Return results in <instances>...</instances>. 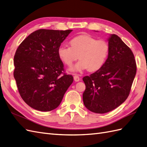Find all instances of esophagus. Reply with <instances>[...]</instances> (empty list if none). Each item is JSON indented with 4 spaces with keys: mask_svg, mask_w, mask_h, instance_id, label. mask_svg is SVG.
<instances>
[{
    "mask_svg": "<svg viewBox=\"0 0 147 147\" xmlns=\"http://www.w3.org/2000/svg\"><path fill=\"white\" fill-rule=\"evenodd\" d=\"M74 80L75 81H76V82L80 81V78L79 77L78 75H77V74H75L74 76Z\"/></svg>",
    "mask_w": 147,
    "mask_h": 147,
    "instance_id": "34e87169",
    "label": "esophagus"
}]
</instances>
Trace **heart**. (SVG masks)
I'll list each match as a JSON object with an SVG mask.
<instances>
[{"label":"heart","mask_w":147,"mask_h":147,"mask_svg":"<svg viewBox=\"0 0 147 147\" xmlns=\"http://www.w3.org/2000/svg\"><path fill=\"white\" fill-rule=\"evenodd\" d=\"M69 47L61 46L58 50L59 59L67 66L80 59L75 66L71 67L72 73H82L84 70L96 71L106 63L109 53V45L106 40H97L87 35L73 38L69 41Z\"/></svg>","instance_id":"b5f03b06"}]
</instances>
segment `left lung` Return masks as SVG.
Returning a JSON list of instances; mask_svg holds the SVG:
<instances>
[{
    "label": "left lung",
    "mask_w": 147,
    "mask_h": 147,
    "mask_svg": "<svg viewBox=\"0 0 147 147\" xmlns=\"http://www.w3.org/2000/svg\"><path fill=\"white\" fill-rule=\"evenodd\" d=\"M108 41L109 53L104 66L82 78L84 106L97 114L114 110L127 99L137 71L133 53L120 38L112 34Z\"/></svg>",
    "instance_id": "1"
}]
</instances>
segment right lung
<instances>
[{"instance_id": "add662e5", "label": "right lung", "mask_w": 147, "mask_h": 147, "mask_svg": "<svg viewBox=\"0 0 147 147\" xmlns=\"http://www.w3.org/2000/svg\"><path fill=\"white\" fill-rule=\"evenodd\" d=\"M72 30L40 29L22 41L14 56L13 76L25 102L40 111L59 106L73 82L72 75L64 73L58 50Z\"/></svg>"}]
</instances>
